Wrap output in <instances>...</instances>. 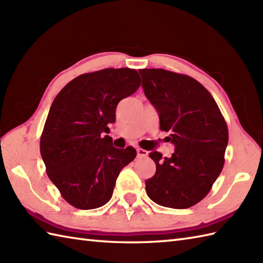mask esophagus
I'll list each match as a JSON object with an SVG mask.
<instances>
[{"instance_id":"esophagus-1","label":"esophagus","mask_w":263,"mask_h":263,"mask_svg":"<svg viewBox=\"0 0 263 263\" xmlns=\"http://www.w3.org/2000/svg\"><path fill=\"white\" fill-rule=\"evenodd\" d=\"M137 154H138V157H147V156H148L147 150L141 149V148L137 149Z\"/></svg>"}]
</instances>
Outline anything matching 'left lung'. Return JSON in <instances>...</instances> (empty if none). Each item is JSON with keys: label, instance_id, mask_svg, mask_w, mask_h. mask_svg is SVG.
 Instances as JSON below:
<instances>
[{"label": "left lung", "instance_id": "left-lung-1", "mask_svg": "<svg viewBox=\"0 0 263 263\" xmlns=\"http://www.w3.org/2000/svg\"><path fill=\"white\" fill-rule=\"evenodd\" d=\"M144 95L159 114L160 130L170 132L172 157H149L155 175L146 181L148 197L159 205L186 209L200 202L225 164L228 128L210 92L193 78L164 69L139 70Z\"/></svg>", "mask_w": 263, "mask_h": 263}]
</instances>
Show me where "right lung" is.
Segmentation results:
<instances>
[{"mask_svg": "<svg viewBox=\"0 0 263 263\" xmlns=\"http://www.w3.org/2000/svg\"><path fill=\"white\" fill-rule=\"evenodd\" d=\"M135 69H104L70 81L49 109L41 137V155L49 180L66 202L89 210L106 204L135 148L117 149L107 124L123 98L140 87Z\"/></svg>", "mask_w": 263, "mask_h": 263, "instance_id": "obj_1", "label": "right lung"}]
</instances>
